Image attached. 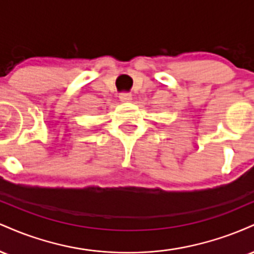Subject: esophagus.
<instances>
[{
    "label": "esophagus",
    "mask_w": 254,
    "mask_h": 254,
    "mask_svg": "<svg viewBox=\"0 0 254 254\" xmlns=\"http://www.w3.org/2000/svg\"><path fill=\"white\" fill-rule=\"evenodd\" d=\"M131 99H132V97H131L130 93H121L119 94V100L122 103H129V101H131Z\"/></svg>",
    "instance_id": "1"
}]
</instances>
